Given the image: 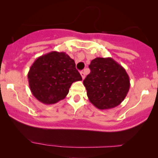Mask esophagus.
Returning a JSON list of instances; mask_svg holds the SVG:
<instances>
[{
    "label": "esophagus",
    "instance_id": "esophagus-1",
    "mask_svg": "<svg viewBox=\"0 0 158 158\" xmlns=\"http://www.w3.org/2000/svg\"><path fill=\"white\" fill-rule=\"evenodd\" d=\"M80 73H81V77H82V79H85V72H84V71H81Z\"/></svg>",
    "mask_w": 158,
    "mask_h": 158
}]
</instances>
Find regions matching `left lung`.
Instances as JSON below:
<instances>
[{
  "label": "left lung",
  "instance_id": "obj_1",
  "mask_svg": "<svg viewBox=\"0 0 158 158\" xmlns=\"http://www.w3.org/2000/svg\"><path fill=\"white\" fill-rule=\"evenodd\" d=\"M90 73L83 81L89 101L101 110L110 109L124 100L130 88L129 77L112 58L97 57L89 65Z\"/></svg>",
  "mask_w": 158,
  "mask_h": 158
}]
</instances>
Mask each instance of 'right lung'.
Here are the masks:
<instances>
[{
	"label": "right lung",
	"mask_w": 158,
	"mask_h": 158,
	"mask_svg": "<svg viewBox=\"0 0 158 158\" xmlns=\"http://www.w3.org/2000/svg\"><path fill=\"white\" fill-rule=\"evenodd\" d=\"M27 77L32 95L46 105L64 99L73 82L82 80L73 59L64 52L56 51L39 56Z\"/></svg>",
	"instance_id": "obj_1"
}]
</instances>
